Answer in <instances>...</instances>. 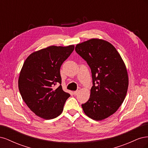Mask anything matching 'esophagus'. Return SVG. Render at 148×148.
<instances>
[{
	"instance_id": "1",
	"label": "esophagus",
	"mask_w": 148,
	"mask_h": 148,
	"mask_svg": "<svg viewBox=\"0 0 148 148\" xmlns=\"http://www.w3.org/2000/svg\"><path fill=\"white\" fill-rule=\"evenodd\" d=\"M80 90H81V89H80L79 88H78V89H77V91H74V95H77L78 94V92L80 91Z\"/></svg>"
}]
</instances>
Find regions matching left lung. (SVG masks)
<instances>
[{
    "label": "left lung",
    "instance_id": "8db88e82",
    "mask_svg": "<svg viewBox=\"0 0 148 148\" xmlns=\"http://www.w3.org/2000/svg\"><path fill=\"white\" fill-rule=\"evenodd\" d=\"M75 51L92 73L90 97L82 105L84 112L97 121L108 118L122 105L128 90V72L122 58L112 44L98 38L77 44Z\"/></svg>",
    "mask_w": 148,
    "mask_h": 148
}]
</instances>
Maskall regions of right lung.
Returning a JSON list of instances; mask_svg holds the SVG:
<instances>
[{
    "label": "right lung",
    "mask_w": 148,
    "mask_h": 148,
    "mask_svg": "<svg viewBox=\"0 0 148 148\" xmlns=\"http://www.w3.org/2000/svg\"><path fill=\"white\" fill-rule=\"evenodd\" d=\"M74 47L51 46L31 53L25 60L18 78L19 91L26 104L38 117L50 120L63 111L70 95L62 89L60 69Z\"/></svg>",
    "instance_id": "obj_1"
}]
</instances>
